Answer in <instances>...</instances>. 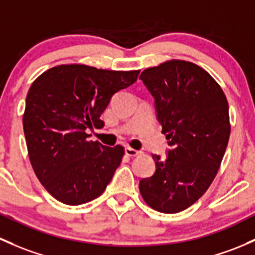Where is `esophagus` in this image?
<instances>
[{
	"mask_svg": "<svg viewBox=\"0 0 255 255\" xmlns=\"http://www.w3.org/2000/svg\"><path fill=\"white\" fill-rule=\"evenodd\" d=\"M125 152H126V155H128V156H138V155L140 154V151H139V150L129 148V146H127V148L125 149Z\"/></svg>",
	"mask_w": 255,
	"mask_h": 255,
	"instance_id": "1",
	"label": "esophagus"
}]
</instances>
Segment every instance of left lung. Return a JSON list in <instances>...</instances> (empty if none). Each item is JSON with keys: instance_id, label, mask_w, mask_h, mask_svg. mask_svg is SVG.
I'll return each instance as SVG.
<instances>
[{"instance_id": "8db88e82", "label": "left lung", "mask_w": 255, "mask_h": 255, "mask_svg": "<svg viewBox=\"0 0 255 255\" xmlns=\"http://www.w3.org/2000/svg\"><path fill=\"white\" fill-rule=\"evenodd\" d=\"M139 79L155 99L157 120L170 145L167 157L152 155L155 173L139 182L144 202L176 214L194 204L218 173L229 143V103L216 80L202 67L166 61Z\"/></svg>"}]
</instances>
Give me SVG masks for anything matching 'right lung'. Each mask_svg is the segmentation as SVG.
Wrapping results in <instances>:
<instances>
[{
  "label": "right lung",
  "instance_id": "right-lung-1",
  "mask_svg": "<svg viewBox=\"0 0 255 255\" xmlns=\"http://www.w3.org/2000/svg\"><path fill=\"white\" fill-rule=\"evenodd\" d=\"M139 71H107L85 64L52 67L34 80L23 128L33 170L55 199L80 205L103 194L125 155L122 145L90 140L112 95L132 85Z\"/></svg>",
  "mask_w": 255,
  "mask_h": 255
}]
</instances>
